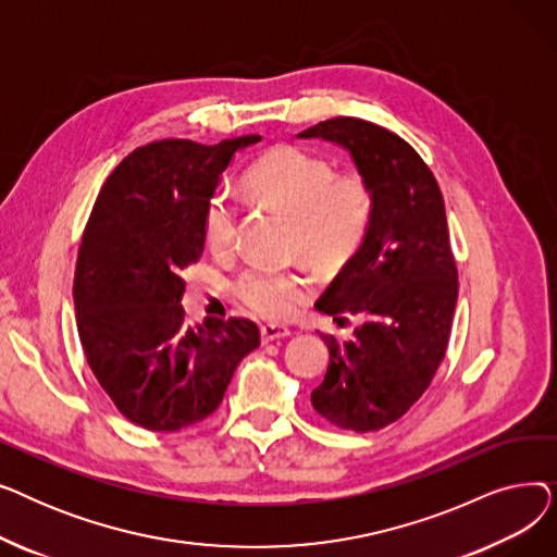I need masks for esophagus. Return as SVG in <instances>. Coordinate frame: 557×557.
<instances>
[{
  "label": "esophagus",
  "instance_id": "1",
  "mask_svg": "<svg viewBox=\"0 0 557 557\" xmlns=\"http://www.w3.org/2000/svg\"><path fill=\"white\" fill-rule=\"evenodd\" d=\"M259 332H261V341H263V343H271V341L284 338V336L290 334L288 327H284V325H261Z\"/></svg>",
  "mask_w": 557,
  "mask_h": 557
}]
</instances>
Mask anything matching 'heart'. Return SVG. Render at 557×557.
I'll return each instance as SVG.
<instances>
[{"label": "heart", "instance_id": "b5f03b06", "mask_svg": "<svg viewBox=\"0 0 557 557\" xmlns=\"http://www.w3.org/2000/svg\"><path fill=\"white\" fill-rule=\"evenodd\" d=\"M250 191L290 214V248L315 267L338 275L366 246L374 223V187L361 171L336 175L334 164L298 146H280L248 169ZM202 237L210 252L230 257L237 248L239 212L225 196L210 200L202 214ZM234 294L255 313L282 320L294 315L309 294V277L255 263Z\"/></svg>", "mask_w": 557, "mask_h": 557}]
</instances>
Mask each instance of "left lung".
<instances>
[{"label": "left lung", "instance_id": "obj_1", "mask_svg": "<svg viewBox=\"0 0 557 557\" xmlns=\"http://www.w3.org/2000/svg\"><path fill=\"white\" fill-rule=\"evenodd\" d=\"M298 137L343 146L374 187L366 246L315 302L338 325H361L352 341L323 336L330 366L311 404L341 429L379 431L422 397L447 352L458 271L445 200L413 146L382 126L334 116Z\"/></svg>", "mask_w": 557, "mask_h": 557}]
</instances>
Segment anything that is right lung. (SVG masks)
<instances>
[{"label":"right lung","instance_id":"1","mask_svg":"<svg viewBox=\"0 0 557 557\" xmlns=\"http://www.w3.org/2000/svg\"><path fill=\"white\" fill-rule=\"evenodd\" d=\"M259 139L139 146L108 175L85 225L74 273L81 345L116 411L141 429L171 433L212 416L259 345L246 318L185 327L181 305V273L202 255L221 173Z\"/></svg>","mask_w":557,"mask_h":557}]
</instances>
